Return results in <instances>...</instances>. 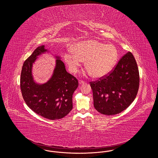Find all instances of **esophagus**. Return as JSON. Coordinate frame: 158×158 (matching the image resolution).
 Masks as SVG:
<instances>
[{
	"label": "esophagus",
	"mask_w": 158,
	"mask_h": 158,
	"mask_svg": "<svg viewBox=\"0 0 158 158\" xmlns=\"http://www.w3.org/2000/svg\"><path fill=\"white\" fill-rule=\"evenodd\" d=\"M85 83V82H84V81H79V85H82V84H84Z\"/></svg>",
	"instance_id": "obj_1"
}]
</instances>
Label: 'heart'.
Instances as JSON below:
<instances>
[{"label":"heart","mask_w":158,"mask_h":158,"mask_svg":"<svg viewBox=\"0 0 158 158\" xmlns=\"http://www.w3.org/2000/svg\"><path fill=\"white\" fill-rule=\"evenodd\" d=\"M118 57V53L114 45H105L96 40L79 42L64 55L71 73H76L85 60V66L88 69V73L95 78L108 74L116 64Z\"/></svg>","instance_id":"b5f03b06"}]
</instances>
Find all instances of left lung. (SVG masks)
<instances>
[{
  "label": "left lung",
  "instance_id": "8db88e82",
  "mask_svg": "<svg viewBox=\"0 0 158 158\" xmlns=\"http://www.w3.org/2000/svg\"><path fill=\"white\" fill-rule=\"evenodd\" d=\"M90 85L94 105L99 113L113 115L126 110L135 100L139 86V73L133 55L126 53L111 73Z\"/></svg>",
  "mask_w": 158,
  "mask_h": 158
}]
</instances>
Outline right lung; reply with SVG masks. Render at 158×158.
I'll return each instance as SVG.
<instances>
[{"mask_svg":"<svg viewBox=\"0 0 158 158\" xmlns=\"http://www.w3.org/2000/svg\"><path fill=\"white\" fill-rule=\"evenodd\" d=\"M43 45L37 47L23 63L21 74V89L23 98L34 112L50 120L64 117L73 108L72 97L78 86L75 77L69 73L60 56L56 59V66L50 79L44 83L34 81L33 64L38 56L49 51Z\"/></svg>","mask_w":158,"mask_h":158,"instance_id":"add662e5","label":"right lung"}]
</instances>
